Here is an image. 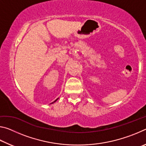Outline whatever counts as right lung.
<instances>
[{
    "instance_id": "add662e5",
    "label": "right lung",
    "mask_w": 146,
    "mask_h": 146,
    "mask_svg": "<svg viewBox=\"0 0 146 146\" xmlns=\"http://www.w3.org/2000/svg\"><path fill=\"white\" fill-rule=\"evenodd\" d=\"M58 99V98H57V99H56V100H55V101H54V102H53L52 103H51V104H53V103H54V102H56V100H57Z\"/></svg>"
}]
</instances>
